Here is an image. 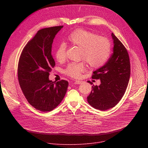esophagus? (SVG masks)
Segmentation results:
<instances>
[{
    "label": "esophagus",
    "instance_id": "esophagus-1",
    "mask_svg": "<svg viewBox=\"0 0 148 148\" xmlns=\"http://www.w3.org/2000/svg\"><path fill=\"white\" fill-rule=\"evenodd\" d=\"M81 83H82V81H81L76 80V81H75V84H81Z\"/></svg>",
    "mask_w": 148,
    "mask_h": 148
}]
</instances>
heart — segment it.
I'll use <instances>...</instances> for the list:
<instances>
[{"instance_id": "1", "label": "heart", "mask_w": 148, "mask_h": 148, "mask_svg": "<svg viewBox=\"0 0 148 148\" xmlns=\"http://www.w3.org/2000/svg\"><path fill=\"white\" fill-rule=\"evenodd\" d=\"M68 44L80 49L79 58L85 61L93 69L102 66L109 58L111 52V43L105 37L91 32L78 29L72 32L67 38ZM54 56L57 62H64L67 58L66 46L60 45L56 50ZM87 66L85 62H71L64 71L66 75L78 78L85 72Z\"/></svg>"}]
</instances>
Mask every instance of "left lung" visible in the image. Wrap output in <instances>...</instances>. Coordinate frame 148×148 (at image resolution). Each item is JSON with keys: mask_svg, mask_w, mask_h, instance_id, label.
<instances>
[{"mask_svg": "<svg viewBox=\"0 0 148 148\" xmlns=\"http://www.w3.org/2000/svg\"><path fill=\"white\" fill-rule=\"evenodd\" d=\"M111 35L114 52L106 64L93 72L92 78L99 79L101 84L93 85L87 97L91 106L101 111L114 107L121 101L128 87L131 74L128 51L113 33ZM88 82L91 84L90 81Z\"/></svg>", "mask_w": 148, "mask_h": 148, "instance_id": "left-lung-1", "label": "left lung"}]
</instances>
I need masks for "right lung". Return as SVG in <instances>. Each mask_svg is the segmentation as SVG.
<instances>
[{
    "mask_svg": "<svg viewBox=\"0 0 148 148\" xmlns=\"http://www.w3.org/2000/svg\"><path fill=\"white\" fill-rule=\"evenodd\" d=\"M63 26L42 29L37 32L20 54L17 76L20 86L28 102L42 112L53 110L64 98L67 81L55 82L49 77L55 61L51 56L54 38Z\"/></svg>",
    "mask_w": 148,
    "mask_h": 148,
    "instance_id": "right-lung-1",
    "label": "right lung"
}]
</instances>
